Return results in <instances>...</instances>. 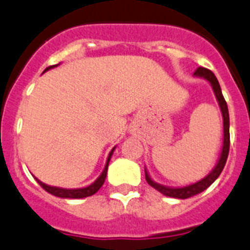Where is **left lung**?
<instances>
[{"label":"left lung","mask_w":250,"mask_h":250,"mask_svg":"<svg viewBox=\"0 0 250 250\" xmlns=\"http://www.w3.org/2000/svg\"><path fill=\"white\" fill-rule=\"evenodd\" d=\"M194 77L200 79H206L207 82L209 83L212 86V90L214 92V96H216V100L220 105L221 114H222V119H224V140H222V149H221L220 158L217 160L216 166L213 167L212 171L207 174L206 177H203L202 180L194 182V184L186 185V186H180V188H173V186H166V185L158 184L151 178V176L149 174L147 169L145 167V178L147 184L154 188L155 190H158L159 192H162L163 195L171 196V198L176 199H188L191 198V196L196 195L199 192L204 191L206 188H208L213 182L216 181L218 176L221 174L222 169H224L225 164H226L227 157H229V149H230V117H229V109H227L226 101L224 99V95H222V91H221L220 83L217 81L216 76L213 74L210 70L206 68H198L194 73Z\"/></svg>","instance_id":"obj_1"}]
</instances>
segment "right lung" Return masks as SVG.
Wrapping results in <instances>:
<instances>
[{
  "label": "right lung",
  "mask_w": 250,
  "mask_h": 250,
  "mask_svg": "<svg viewBox=\"0 0 250 250\" xmlns=\"http://www.w3.org/2000/svg\"><path fill=\"white\" fill-rule=\"evenodd\" d=\"M56 66H59V64H56V65L48 66V68L44 69V72H47V70H50V69L56 68ZM114 150H115V146L110 150V153H109V155H107L106 163H105V167H104V169H103V172H101L100 176H99V177H97L96 180L92 182V184L88 185V186H86V188H58V186H51V185L44 184V182H42L41 180H38L37 177H34V178L37 180L38 184H40L41 186H42V188L46 190V191L50 192V194H52V195H55V196H59V198H64V199L87 198V196L93 195L95 192L99 191L101 186L104 185L105 178H106V173H107V167H109V162H110V158H111V155H113V153H114Z\"/></svg>",
  "instance_id": "add662e5"
}]
</instances>
